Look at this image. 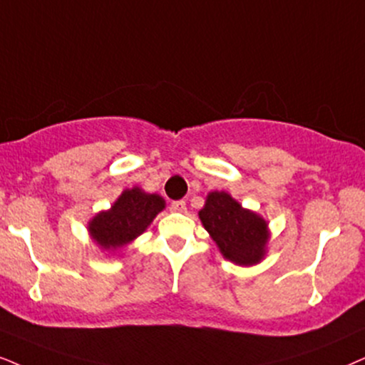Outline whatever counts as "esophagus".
Here are the masks:
<instances>
[{
    "label": "esophagus",
    "instance_id": "obj_1",
    "mask_svg": "<svg viewBox=\"0 0 365 365\" xmlns=\"http://www.w3.org/2000/svg\"><path fill=\"white\" fill-rule=\"evenodd\" d=\"M172 210H175V212H185L187 210V204L183 200H175V202H172Z\"/></svg>",
    "mask_w": 365,
    "mask_h": 365
}]
</instances>
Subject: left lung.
I'll use <instances>...</instances> for the list:
<instances>
[{
    "label": "left lung",
    "instance_id": "left-lung-1",
    "mask_svg": "<svg viewBox=\"0 0 365 365\" xmlns=\"http://www.w3.org/2000/svg\"><path fill=\"white\" fill-rule=\"evenodd\" d=\"M198 217L225 259L252 266L264 257L269 241L267 222L256 212L244 209L227 192H210Z\"/></svg>",
    "mask_w": 365,
    "mask_h": 365
}]
</instances>
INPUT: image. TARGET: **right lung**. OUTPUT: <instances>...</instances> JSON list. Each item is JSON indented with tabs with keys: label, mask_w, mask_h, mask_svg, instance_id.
<instances>
[{
	"label": "right lung",
	"mask_w": 365,
	"mask_h": 365,
	"mask_svg": "<svg viewBox=\"0 0 365 365\" xmlns=\"http://www.w3.org/2000/svg\"><path fill=\"white\" fill-rule=\"evenodd\" d=\"M163 209V197L143 192L140 187L128 188L109 210L99 212L87 229L103 251L114 252L141 236Z\"/></svg>",
	"instance_id": "obj_1"
}]
</instances>
